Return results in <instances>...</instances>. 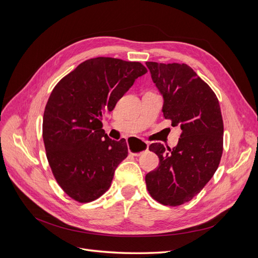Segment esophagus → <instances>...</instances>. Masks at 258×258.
I'll return each mask as SVG.
<instances>
[{
    "mask_svg": "<svg viewBox=\"0 0 258 258\" xmlns=\"http://www.w3.org/2000/svg\"><path fill=\"white\" fill-rule=\"evenodd\" d=\"M129 153L134 156H140L148 150V144L139 139H132L128 143Z\"/></svg>",
    "mask_w": 258,
    "mask_h": 258,
    "instance_id": "obj_1",
    "label": "esophagus"
}]
</instances>
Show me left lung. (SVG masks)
<instances>
[{
  "instance_id": "obj_1",
  "label": "left lung",
  "mask_w": 258,
  "mask_h": 258,
  "mask_svg": "<svg viewBox=\"0 0 258 258\" xmlns=\"http://www.w3.org/2000/svg\"><path fill=\"white\" fill-rule=\"evenodd\" d=\"M163 97L162 112L182 134L171 150L153 143L159 166L145 176L151 197L163 206L190 201L210 181L223 154L224 124L214 91L185 63L146 62Z\"/></svg>"
}]
</instances>
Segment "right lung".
Wrapping results in <instances>:
<instances>
[{
	"instance_id": "1",
	"label": "right lung",
	"mask_w": 258,
	"mask_h": 258,
	"mask_svg": "<svg viewBox=\"0 0 258 258\" xmlns=\"http://www.w3.org/2000/svg\"><path fill=\"white\" fill-rule=\"evenodd\" d=\"M146 72L140 62L98 57L54 86L44 111L43 140L51 172L70 198L87 204L110 188L128 146L124 139L105 135L102 115Z\"/></svg>"
}]
</instances>
